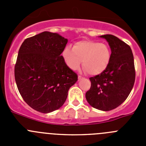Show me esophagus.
I'll return each mask as SVG.
<instances>
[{
	"instance_id": "obj_1",
	"label": "esophagus",
	"mask_w": 146,
	"mask_h": 146,
	"mask_svg": "<svg viewBox=\"0 0 146 146\" xmlns=\"http://www.w3.org/2000/svg\"><path fill=\"white\" fill-rule=\"evenodd\" d=\"M82 79H83V77H82V76L78 75V80H82Z\"/></svg>"
}]
</instances>
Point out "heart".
<instances>
[{"label": "heart", "mask_w": 146, "mask_h": 146, "mask_svg": "<svg viewBox=\"0 0 146 146\" xmlns=\"http://www.w3.org/2000/svg\"><path fill=\"white\" fill-rule=\"evenodd\" d=\"M62 55L66 65L72 70L79 69L82 62L88 74L98 75L108 68L111 51L106 44L85 40L76 42L73 48L65 47Z\"/></svg>", "instance_id": "b5f03b06"}]
</instances>
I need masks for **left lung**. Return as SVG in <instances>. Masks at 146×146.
I'll list each match as a JSON object with an SVG mask.
<instances>
[{"mask_svg": "<svg viewBox=\"0 0 146 146\" xmlns=\"http://www.w3.org/2000/svg\"><path fill=\"white\" fill-rule=\"evenodd\" d=\"M100 37L108 41L111 59L104 72L90 77L91 88L86 92V98L93 108L109 111L118 108L129 95L135 80V64L127 44L111 34Z\"/></svg>", "mask_w": 146, "mask_h": 146, "instance_id": "obj_1", "label": "left lung"}]
</instances>
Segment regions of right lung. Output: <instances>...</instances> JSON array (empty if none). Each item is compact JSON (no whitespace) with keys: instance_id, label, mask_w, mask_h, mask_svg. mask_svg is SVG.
I'll use <instances>...</instances> for the list:
<instances>
[{"instance_id":"1","label":"right lung","mask_w":146,"mask_h":146,"mask_svg":"<svg viewBox=\"0 0 146 146\" xmlns=\"http://www.w3.org/2000/svg\"><path fill=\"white\" fill-rule=\"evenodd\" d=\"M68 40L44 31L26 38L18 52L15 77L18 91L33 109L48 113L64 104L77 74L66 64L61 53Z\"/></svg>"}]
</instances>
